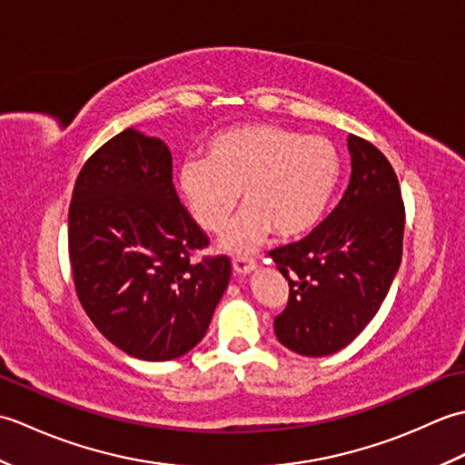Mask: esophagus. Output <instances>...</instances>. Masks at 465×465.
<instances>
[{"mask_svg":"<svg viewBox=\"0 0 465 465\" xmlns=\"http://www.w3.org/2000/svg\"><path fill=\"white\" fill-rule=\"evenodd\" d=\"M233 270L240 275H248L255 270V262L252 258H233Z\"/></svg>","mask_w":465,"mask_h":465,"instance_id":"esophagus-1","label":"esophagus"}]
</instances>
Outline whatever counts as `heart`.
<instances>
[{
	"instance_id": "heart-1",
	"label": "heart",
	"mask_w": 465,
	"mask_h": 465,
	"mask_svg": "<svg viewBox=\"0 0 465 465\" xmlns=\"http://www.w3.org/2000/svg\"><path fill=\"white\" fill-rule=\"evenodd\" d=\"M341 157L331 140L273 124H245L215 134L205 160H187L177 172L187 212L202 230L217 233L243 195L248 205L220 242L225 252H253L275 230L302 238L318 225L333 200Z\"/></svg>"
}]
</instances>
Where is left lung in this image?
I'll return each mask as SVG.
<instances>
[{
  "label": "left lung",
  "instance_id": "obj_1",
  "mask_svg": "<svg viewBox=\"0 0 465 465\" xmlns=\"http://www.w3.org/2000/svg\"><path fill=\"white\" fill-rule=\"evenodd\" d=\"M348 190L303 240L270 252L290 283L273 330L285 348L323 358L351 343L378 313L401 263L403 212L398 175L385 155L348 137Z\"/></svg>",
  "mask_w": 465,
  "mask_h": 465
}]
</instances>
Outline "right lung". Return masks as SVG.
Returning a JSON list of instances; mask_svg holds the SVG:
<instances>
[{
    "label": "right lung",
    "mask_w": 465,
    "mask_h": 465,
    "mask_svg": "<svg viewBox=\"0 0 465 465\" xmlns=\"http://www.w3.org/2000/svg\"><path fill=\"white\" fill-rule=\"evenodd\" d=\"M67 242L85 313L137 360L167 361L195 348L230 283L225 255L192 260L210 242L175 193L170 147L134 127L82 167Z\"/></svg>",
    "instance_id": "obj_1"
}]
</instances>
